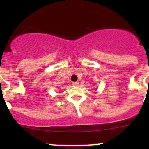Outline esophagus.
Returning a JSON list of instances; mask_svg holds the SVG:
<instances>
[{
  "instance_id": "34e87169",
  "label": "esophagus",
  "mask_w": 149,
  "mask_h": 149,
  "mask_svg": "<svg viewBox=\"0 0 149 149\" xmlns=\"http://www.w3.org/2000/svg\"><path fill=\"white\" fill-rule=\"evenodd\" d=\"M79 84V82H73V85L74 86H77Z\"/></svg>"
}]
</instances>
